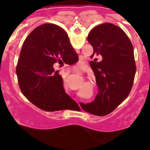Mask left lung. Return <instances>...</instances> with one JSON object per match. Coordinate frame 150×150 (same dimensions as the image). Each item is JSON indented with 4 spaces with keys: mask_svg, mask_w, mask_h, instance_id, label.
Here are the masks:
<instances>
[{
    "mask_svg": "<svg viewBox=\"0 0 150 150\" xmlns=\"http://www.w3.org/2000/svg\"><path fill=\"white\" fill-rule=\"evenodd\" d=\"M88 41L94 49L90 62L98 92L93 101L81 104L86 112L97 116L109 114L129 95L136 72L134 48L124 30L111 23L96 26L90 31Z\"/></svg>",
    "mask_w": 150,
    "mask_h": 150,
    "instance_id": "1",
    "label": "left lung"
}]
</instances>
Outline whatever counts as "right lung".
Segmentation results:
<instances>
[{
  "mask_svg": "<svg viewBox=\"0 0 150 150\" xmlns=\"http://www.w3.org/2000/svg\"><path fill=\"white\" fill-rule=\"evenodd\" d=\"M78 60L65 30L54 24L37 27L24 42L17 64L22 94L43 110L66 109L67 100L72 99L64 91L62 76L55 69L59 64H73Z\"/></svg>",
  "mask_w": 150,
  "mask_h": 150,
  "instance_id": "right-lung-1",
  "label": "right lung"
}]
</instances>
